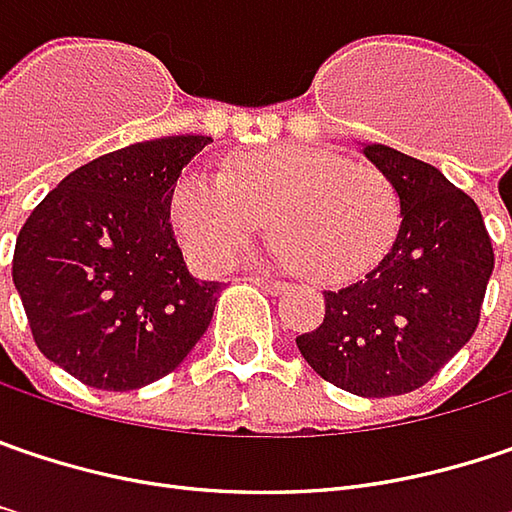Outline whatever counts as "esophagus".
Listing matches in <instances>:
<instances>
[{
	"instance_id": "obj_1",
	"label": "esophagus",
	"mask_w": 512,
	"mask_h": 512,
	"mask_svg": "<svg viewBox=\"0 0 512 512\" xmlns=\"http://www.w3.org/2000/svg\"><path fill=\"white\" fill-rule=\"evenodd\" d=\"M249 281L266 286L269 292H284V289H289V284H286V281H278V278H272V275H252Z\"/></svg>"
}]
</instances>
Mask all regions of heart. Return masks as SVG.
<instances>
[{
	"instance_id": "1",
	"label": "heart",
	"mask_w": 512,
	"mask_h": 512,
	"mask_svg": "<svg viewBox=\"0 0 512 512\" xmlns=\"http://www.w3.org/2000/svg\"><path fill=\"white\" fill-rule=\"evenodd\" d=\"M272 217L281 252L307 278L345 284L371 272L400 234V194L374 165L307 144H275L223 170L179 176L170 220L202 269H226Z\"/></svg>"
}]
</instances>
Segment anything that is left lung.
<instances>
[{
  "label": "left lung",
  "mask_w": 512,
  "mask_h": 512,
  "mask_svg": "<svg viewBox=\"0 0 512 512\" xmlns=\"http://www.w3.org/2000/svg\"><path fill=\"white\" fill-rule=\"evenodd\" d=\"M362 153L400 194V234L362 281L324 292V321L295 345L336 388L397 397L472 339L496 257L478 205L437 167L385 144Z\"/></svg>",
  "instance_id": "obj_1"
}]
</instances>
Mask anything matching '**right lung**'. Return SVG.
<instances>
[{"label":"right lung","instance_id":"add662e5","mask_svg":"<svg viewBox=\"0 0 512 512\" xmlns=\"http://www.w3.org/2000/svg\"><path fill=\"white\" fill-rule=\"evenodd\" d=\"M211 136L138 141L72 170L16 237L14 286L43 356L89 388L170 374L208 330L220 281L188 272L176 179Z\"/></svg>","mask_w":512,"mask_h":512}]
</instances>
